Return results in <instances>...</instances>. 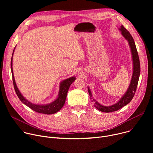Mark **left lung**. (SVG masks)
<instances>
[{
  "label": "left lung",
  "instance_id": "8db88e82",
  "mask_svg": "<svg viewBox=\"0 0 153 153\" xmlns=\"http://www.w3.org/2000/svg\"><path fill=\"white\" fill-rule=\"evenodd\" d=\"M119 30L121 32L122 36L125 39V40H127L128 43L133 62V74L126 91L116 103L112 105L105 106L98 102L93 98L91 91L88 86V90L90 99L93 102H94V107H96V108H97L98 110L103 113H111L117 111L119 109L126 105L131 101L136 93L140 74V61L134 39L129 31L126 28H125L123 25L120 26V27L119 28Z\"/></svg>",
  "mask_w": 153,
  "mask_h": 153
}]
</instances>
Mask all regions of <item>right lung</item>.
Listing matches in <instances>:
<instances>
[{
  "mask_svg": "<svg viewBox=\"0 0 153 153\" xmlns=\"http://www.w3.org/2000/svg\"><path fill=\"white\" fill-rule=\"evenodd\" d=\"M16 47L14 48L11 60V73L13 76V81L14 90L20 100L24 104H25L26 106L30 108L31 110L39 113L45 114H52L60 111L62 109V108L63 106L65 100H66L68 91L69 90L70 86L73 83V82H74L76 77L75 76H72L68 79L63 80L60 82L59 85V90L58 96L57 98L53 102L47 104H36V103H33L30 102L19 91L14 79V73L13 70V54H14Z\"/></svg>",
  "mask_w": 153,
  "mask_h": 153,
  "instance_id": "obj_1",
  "label": "right lung"
}]
</instances>
